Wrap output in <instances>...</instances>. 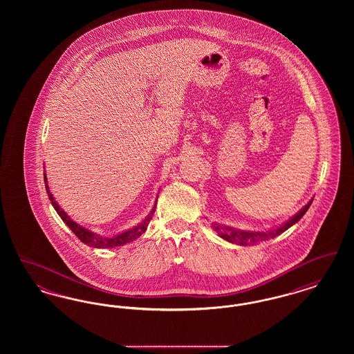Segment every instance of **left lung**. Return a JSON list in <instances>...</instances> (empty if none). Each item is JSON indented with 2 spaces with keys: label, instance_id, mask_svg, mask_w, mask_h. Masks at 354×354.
<instances>
[{
  "label": "left lung",
  "instance_id": "left-lung-1",
  "mask_svg": "<svg viewBox=\"0 0 354 354\" xmlns=\"http://www.w3.org/2000/svg\"><path fill=\"white\" fill-rule=\"evenodd\" d=\"M312 202H313V199H310L308 204H305L296 215H293L290 219L286 220V223H283L281 225H279L276 228L268 230V231H243V230H237V228H234V227L223 225V224H219V223H212V228L218 232V235L221 239H224V240H227L230 243L239 244V245H253V244H257V243H261V241L273 239V237L283 234L284 231H286L289 227H292L293 224H296L305 215V212L308 211V208H309V205L312 204Z\"/></svg>",
  "mask_w": 354,
  "mask_h": 354
}]
</instances>
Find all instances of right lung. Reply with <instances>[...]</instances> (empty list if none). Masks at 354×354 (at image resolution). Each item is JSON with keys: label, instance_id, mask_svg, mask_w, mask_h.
Listing matches in <instances>:
<instances>
[{"label": "right lung", "instance_id": "obj_1", "mask_svg": "<svg viewBox=\"0 0 354 354\" xmlns=\"http://www.w3.org/2000/svg\"><path fill=\"white\" fill-rule=\"evenodd\" d=\"M44 179H45V187H46V192H48V196L50 199L51 205L54 207V209L57 211V214L61 216V219L64 220V223L68 225V228L75 234V236L84 243L88 247H93V248H115L119 245H124L127 243H131L134 241L135 239H138L139 236L142 235L146 230H147V225L150 223V220L152 219V215L155 212V207H156V203L153 204L150 214L145 218V220L142 223H139L138 225H135L130 230H126L124 232L118 234L115 236H110V237H104V236L98 235V234H94L91 232L90 230L84 228L82 225H80L78 223L73 221V220L68 218V214L59 207V204L55 202L53 194L50 192V188L48 185V178H46V174L44 172ZM156 202V201H155Z\"/></svg>", "mask_w": 354, "mask_h": 354}]
</instances>
